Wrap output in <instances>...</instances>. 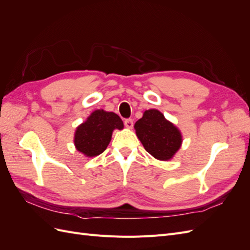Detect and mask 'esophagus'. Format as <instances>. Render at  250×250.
<instances>
[{"label": "esophagus", "mask_w": 250, "mask_h": 250, "mask_svg": "<svg viewBox=\"0 0 250 250\" xmlns=\"http://www.w3.org/2000/svg\"><path fill=\"white\" fill-rule=\"evenodd\" d=\"M124 124L127 128H129V129H131V128L133 127V121L131 119H126L124 121Z\"/></svg>", "instance_id": "34e87169"}]
</instances>
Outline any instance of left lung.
<instances>
[{
	"mask_svg": "<svg viewBox=\"0 0 250 250\" xmlns=\"http://www.w3.org/2000/svg\"><path fill=\"white\" fill-rule=\"evenodd\" d=\"M134 129L145 150L158 161L172 160L183 144L180 130L157 109L144 111Z\"/></svg>",
	"mask_w": 250,
	"mask_h": 250,
	"instance_id": "obj_1",
	"label": "left lung"
}]
</instances>
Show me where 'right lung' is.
<instances>
[{
    "label": "right lung",
    "instance_id": "right-lung-1",
    "mask_svg": "<svg viewBox=\"0 0 250 250\" xmlns=\"http://www.w3.org/2000/svg\"><path fill=\"white\" fill-rule=\"evenodd\" d=\"M123 128V121L117 113L97 109L76 128L74 145L84 156L95 157L107 148L113 130Z\"/></svg>",
    "mask_w": 250,
    "mask_h": 250
}]
</instances>
